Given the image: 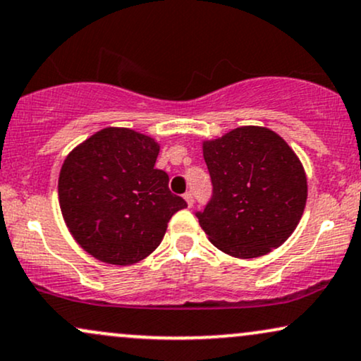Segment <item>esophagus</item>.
<instances>
[{"label":"esophagus","mask_w":361,"mask_h":361,"mask_svg":"<svg viewBox=\"0 0 361 361\" xmlns=\"http://www.w3.org/2000/svg\"><path fill=\"white\" fill-rule=\"evenodd\" d=\"M185 200H186V203H188V207L192 208V207H193V202H195V200H193V193H192V192L185 193Z\"/></svg>","instance_id":"obj_1"}]
</instances>
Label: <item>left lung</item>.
Here are the masks:
<instances>
[{
  "label": "left lung",
  "mask_w": 361,
  "mask_h": 361,
  "mask_svg": "<svg viewBox=\"0 0 361 361\" xmlns=\"http://www.w3.org/2000/svg\"><path fill=\"white\" fill-rule=\"evenodd\" d=\"M214 195L197 212L208 240L238 259L266 255L298 227L307 198L301 161L279 134L242 126L203 141Z\"/></svg>",
  "instance_id": "8db88e82"
}]
</instances>
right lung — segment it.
Masks as SVG:
<instances>
[{"label":"right lung","mask_w":361,"mask_h":361,"mask_svg":"<svg viewBox=\"0 0 361 361\" xmlns=\"http://www.w3.org/2000/svg\"><path fill=\"white\" fill-rule=\"evenodd\" d=\"M159 145L128 128H106L73 147L59 176L63 220L85 252L131 266L161 244L168 222L186 207L154 163Z\"/></svg>","instance_id":"obj_1"}]
</instances>
